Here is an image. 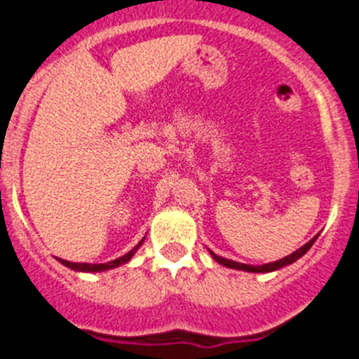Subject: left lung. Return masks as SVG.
Here are the masks:
<instances>
[{
  "label": "left lung",
  "instance_id": "obj_1",
  "mask_svg": "<svg viewBox=\"0 0 359 359\" xmlns=\"http://www.w3.org/2000/svg\"><path fill=\"white\" fill-rule=\"evenodd\" d=\"M318 238V234L313 238V240H309L308 243L302 245L300 248H297L295 252H292L290 256L283 257V259L279 261H272V263H264V264H257V266H254V264H245V263H238V261H232V259H227V257H222V256H216L215 252L209 250V254H211L212 259L216 261V263L224 264V266L227 268H232V270H243V272H250V273H268V272H276V270H280V268L288 266V264L295 263L297 259H300V257L304 256L306 252L309 250V248L313 247V243H315V240Z\"/></svg>",
  "mask_w": 359,
  "mask_h": 359
}]
</instances>
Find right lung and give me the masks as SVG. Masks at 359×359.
Listing matches in <instances>:
<instances>
[{
	"mask_svg": "<svg viewBox=\"0 0 359 359\" xmlns=\"http://www.w3.org/2000/svg\"><path fill=\"white\" fill-rule=\"evenodd\" d=\"M144 238H147V236H144ZM144 238H143V240L140 241V243L135 245V247L132 248L130 252H127V254H125V256L118 257V259L109 261V263H71V261H66V259H59V263H62L64 266L71 268V270H75V272H82V273L107 272V270H112V268H118V266H121V264L128 263V261H130L132 257H134L135 252H137V248H140L141 245H143Z\"/></svg>",
	"mask_w": 359,
	"mask_h": 359,
	"instance_id": "1",
	"label": "right lung"
}]
</instances>
